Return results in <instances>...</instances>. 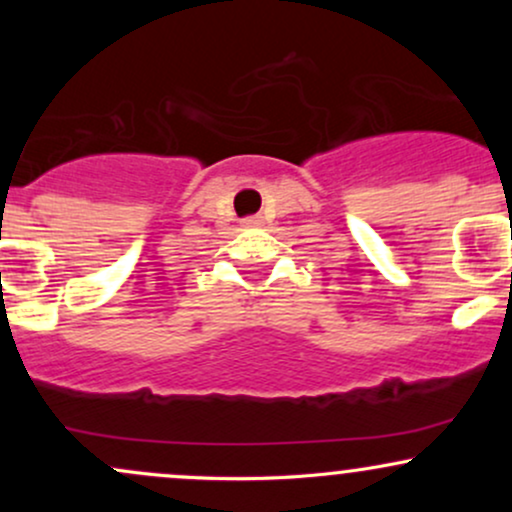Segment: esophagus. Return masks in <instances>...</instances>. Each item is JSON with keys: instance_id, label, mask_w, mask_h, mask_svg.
Listing matches in <instances>:
<instances>
[{"instance_id": "esophagus-1", "label": "esophagus", "mask_w": 512, "mask_h": 512, "mask_svg": "<svg viewBox=\"0 0 512 512\" xmlns=\"http://www.w3.org/2000/svg\"><path fill=\"white\" fill-rule=\"evenodd\" d=\"M240 223H243L245 228H257V226H262V216H245Z\"/></svg>"}]
</instances>
